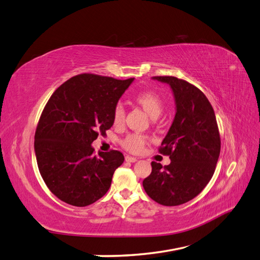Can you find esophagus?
I'll return each instance as SVG.
<instances>
[{
    "mask_svg": "<svg viewBox=\"0 0 260 260\" xmlns=\"http://www.w3.org/2000/svg\"><path fill=\"white\" fill-rule=\"evenodd\" d=\"M124 159H125V161H128V162H136V161H138V158H136V157L129 156V155L125 156Z\"/></svg>",
    "mask_w": 260,
    "mask_h": 260,
    "instance_id": "34e87169",
    "label": "esophagus"
}]
</instances>
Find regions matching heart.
I'll use <instances>...</instances> for the list:
<instances>
[{
  "mask_svg": "<svg viewBox=\"0 0 260 260\" xmlns=\"http://www.w3.org/2000/svg\"><path fill=\"white\" fill-rule=\"evenodd\" d=\"M135 101L144 109L149 117L157 118L162 112L164 102L158 94L153 91H143L138 93L135 96ZM113 120L116 125H120L123 123L124 109L120 104H118L114 108ZM147 141L148 140L146 137L132 133V135H129L123 139L122 145L127 151L137 154L142 151Z\"/></svg>",
  "mask_w": 260,
  "mask_h": 260,
  "instance_id": "heart-1",
  "label": "heart"
}]
</instances>
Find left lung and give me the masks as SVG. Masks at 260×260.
<instances>
[{"label": "left lung", "instance_id": "8db88e82", "mask_svg": "<svg viewBox=\"0 0 260 260\" xmlns=\"http://www.w3.org/2000/svg\"><path fill=\"white\" fill-rule=\"evenodd\" d=\"M153 79L170 85L177 112L159 147V153L168 155L171 162L162 167L152 161V172L143 180V187L160 205L178 206L193 200L208 184L221 141L214 108L200 89L171 76Z\"/></svg>", "mask_w": 260, "mask_h": 260}]
</instances>
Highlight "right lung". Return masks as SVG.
I'll list each match as a JSON object with an SVG mask.
<instances>
[{
  "label": "right lung",
  "instance_id": "right-lung-1",
  "mask_svg": "<svg viewBox=\"0 0 260 260\" xmlns=\"http://www.w3.org/2000/svg\"><path fill=\"white\" fill-rule=\"evenodd\" d=\"M133 80L81 74L48 101L36 130L35 152L41 177L60 201L84 207L111 187L124 157L114 149L94 155L91 144L114 124V108Z\"/></svg>",
  "mask_w": 260,
  "mask_h": 260
}]
</instances>
